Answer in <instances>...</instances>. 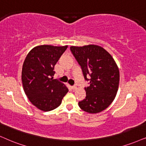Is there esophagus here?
Returning a JSON list of instances; mask_svg holds the SVG:
<instances>
[{
    "instance_id": "34e87169",
    "label": "esophagus",
    "mask_w": 146,
    "mask_h": 146,
    "mask_svg": "<svg viewBox=\"0 0 146 146\" xmlns=\"http://www.w3.org/2000/svg\"><path fill=\"white\" fill-rule=\"evenodd\" d=\"M71 89L73 90H75L77 89V86H75H75H71Z\"/></svg>"
}]
</instances>
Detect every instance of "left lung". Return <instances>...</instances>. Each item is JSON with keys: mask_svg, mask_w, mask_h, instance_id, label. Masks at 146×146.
<instances>
[{"mask_svg": "<svg viewBox=\"0 0 146 146\" xmlns=\"http://www.w3.org/2000/svg\"><path fill=\"white\" fill-rule=\"evenodd\" d=\"M70 50L90 84L85 88L86 98L79 102V106L89 113L102 112L117 95L120 77L117 64L111 55L99 46H71Z\"/></svg>", "mask_w": 146, "mask_h": 146, "instance_id": "8db88e82", "label": "left lung"}]
</instances>
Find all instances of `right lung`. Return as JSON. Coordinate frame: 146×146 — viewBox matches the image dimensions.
Listing matches in <instances>:
<instances>
[{
	"mask_svg": "<svg viewBox=\"0 0 146 146\" xmlns=\"http://www.w3.org/2000/svg\"><path fill=\"white\" fill-rule=\"evenodd\" d=\"M67 48V46H38L24 60L21 73L24 92L32 104L43 111L60 106L69 91L58 79H53L55 64Z\"/></svg>",
	"mask_w": 146,
	"mask_h": 146,
	"instance_id": "add662e5",
	"label": "right lung"
}]
</instances>
